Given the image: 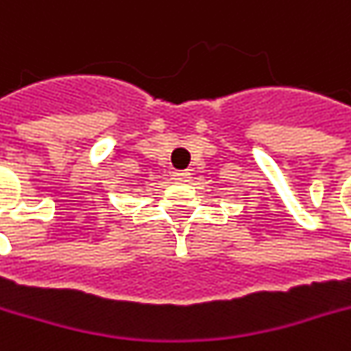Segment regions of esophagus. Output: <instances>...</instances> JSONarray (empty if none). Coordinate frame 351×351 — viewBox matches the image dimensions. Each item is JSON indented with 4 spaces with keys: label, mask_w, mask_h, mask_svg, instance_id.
<instances>
[{
    "label": "esophagus",
    "mask_w": 351,
    "mask_h": 351,
    "mask_svg": "<svg viewBox=\"0 0 351 351\" xmlns=\"http://www.w3.org/2000/svg\"><path fill=\"white\" fill-rule=\"evenodd\" d=\"M189 169H184V171H173V180L176 182H187L189 180Z\"/></svg>",
    "instance_id": "esophagus-1"
}]
</instances>
